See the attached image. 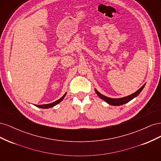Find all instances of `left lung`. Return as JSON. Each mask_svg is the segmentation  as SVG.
Masks as SVG:
<instances>
[{
	"instance_id": "left-lung-1",
	"label": "left lung",
	"mask_w": 161,
	"mask_h": 161,
	"mask_svg": "<svg viewBox=\"0 0 161 161\" xmlns=\"http://www.w3.org/2000/svg\"><path fill=\"white\" fill-rule=\"evenodd\" d=\"M145 86V84L141 87L140 89H139L137 91H136L135 92H134L133 94H131L130 95H128L127 97H122V98H119V99H113V98H110V97H108L103 95L101 94L100 92L97 91V89H95V92H97V94L98 95V96L100 97L101 99H103V101H105L106 103H109L111 105H114V106H119V105H124L126 103H128L129 101H130L131 99H133L134 98H135L136 97H137L140 93V92L142 91V89H144V87Z\"/></svg>"
}]
</instances>
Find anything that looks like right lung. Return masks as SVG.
<instances>
[{
	"label": "right lung",
	"mask_w": 161,
	"mask_h": 161,
	"mask_svg": "<svg viewBox=\"0 0 161 161\" xmlns=\"http://www.w3.org/2000/svg\"><path fill=\"white\" fill-rule=\"evenodd\" d=\"M66 95V92L61 97L60 99H59L54 101V102H53V103H49V104H43V105H35V106L37 107V108H42V109H47V108H52V107L56 105L58 103H60V102L63 100V99L64 98Z\"/></svg>",
	"instance_id": "right-lung-1"
}]
</instances>
